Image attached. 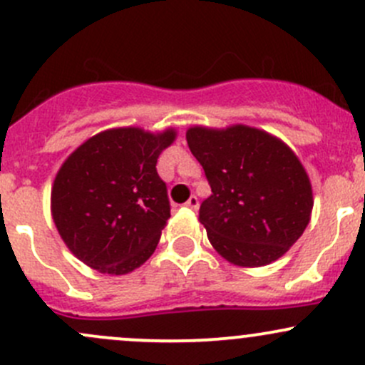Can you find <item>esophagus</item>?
Wrapping results in <instances>:
<instances>
[{"instance_id":"1","label":"esophagus","mask_w":365,"mask_h":365,"mask_svg":"<svg viewBox=\"0 0 365 365\" xmlns=\"http://www.w3.org/2000/svg\"><path fill=\"white\" fill-rule=\"evenodd\" d=\"M185 206H187V208L194 210V212H195V210L199 208V199L195 197V195H190V197H189V201L185 202Z\"/></svg>"}]
</instances>
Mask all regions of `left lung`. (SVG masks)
I'll return each mask as SVG.
<instances>
[{"label":"left lung","mask_w":365,"mask_h":365,"mask_svg":"<svg viewBox=\"0 0 365 365\" xmlns=\"http://www.w3.org/2000/svg\"><path fill=\"white\" fill-rule=\"evenodd\" d=\"M187 143L212 187L199 222L215 250L241 267L266 266L289 252L313 210L312 182L292 148L243 124L194 125Z\"/></svg>","instance_id":"left-lung-1"}]
</instances>
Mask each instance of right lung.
Returning a JSON list of instances; mask_svg holds the SVG:
<instances>
[{"label":"right lung","mask_w":365,"mask_h":365,"mask_svg":"<svg viewBox=\"0 0 365 365\" xmlns=\"http://www.w3.org/2000/svg\"><path fill=\"white\" fill-rule=\"evenodd\" d=\"M175 138L173 128H113L70 153L53 180L51 210L76 259L108 274L131 273L148 260L171 217L155 164Z\"/></svg>","instance_id":"obj_1"}]
</instances>
